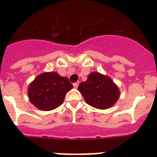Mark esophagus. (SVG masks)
<instances>
[{"mask_svg": "<svg viewBox=\"0 0 157 157\" xmlns=\"http://www.w3.org/2000/svg\"><path fill=\"white\" fill-rule=\"evenodd\" d=\"M79 86V82H76V83H74L73 84V86L75 87V88H77Z\"/></svg>", "mask_w": 157, "mask_h": 157, "instance_id": "esophagus-1", "label": "esophagus"}]
</instances>
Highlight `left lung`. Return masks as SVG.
<instances>
[{
    "mask_svg": "<svg viewBox=\"0 0 157 157\" xmlns=\"http://www.w3.org/2000/svg\"><path fill=\"white\" fill-rule=\"evenodd\" d=\"M78 90L91 107L107 109L117 103L120 91L112 79L99 72H91L86 81L81 82Z\"/></svg>",
    "mask_w": 157,
    "mask_h": 157,
    "instance_id": "left-lung-1",
    "label": "left lung"
}]
</instances>
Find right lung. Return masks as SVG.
I'll use <instances>...</instances> for the list:
<instances>
[{"label": "right lung", "mask_w": 157, "mask_h": 157, "mask_svg": "<svg viewBox=\"0 0 157 157\" xmlns=\"http://www.w3.org/2000/svg\"><path fill=\"white\" fill-rule=\"evenodd\" d=\"M73 88L68 78L58 72H44L28 86V98L38 109L50 111L63 103L66 94Z\"/></svg>", "instance_id": "obj_1"}]
</instances>
